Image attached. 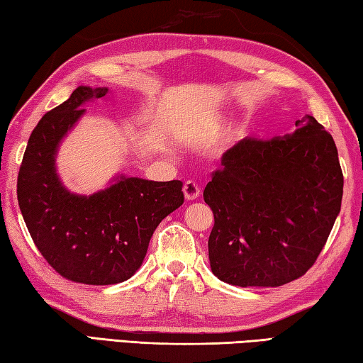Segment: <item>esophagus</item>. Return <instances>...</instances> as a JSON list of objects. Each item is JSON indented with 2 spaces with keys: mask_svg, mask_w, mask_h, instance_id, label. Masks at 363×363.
<instances>
[{
  "mask_svg": "<svg viewBox=\"0 0 363 363\" xmlns=\"http://www.w3.org/2000/svg\"><path fill=\"white\" fill-rule=\"evenodd\" d=\"M184 195H186L187 200H195L200 196V187L195 181H187L184 184Z\"/></svg>",
  "mask_w": 363,
  "mask_h": 363,
  "instance_id": "34e87169",
  "label": "esophagus"
}]
</instances>
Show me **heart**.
<instances>
[{
    "label": "heart",
    "mask_w": 363,
    "mask_h": 363,
    "mask_svg": "<svg viewBox=\"0 0 363 363\" xmlns=\"http://www.w3.org/2000/svg\"><path fill=\"white\" fill-rule=\"evenodd\" d=\"M241 135H242V133H238V136H241Z\"/></svg>",
    "instance_id": "b5f03b06"
}]
</instances>
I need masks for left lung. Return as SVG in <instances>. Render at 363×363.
I'll return each mask as SVG.
<instances>
[{"label":"left lung","instance_id":"left-lung-1","mask_svg":"<svg viewBox=\"0 0 363 363\" xmlns=\"http://www.w3.org/2000/svg\"><path fill=\"white\" fill-rule=\"evenodd\" d=\"M295 133L245 138L222 155L204 187L214 227L213 273L240 287H278L301 278L325 246L342 199L332 135L305 116Z\"/></svg>","mask_w":363,"mask_h":363}]
</instances>
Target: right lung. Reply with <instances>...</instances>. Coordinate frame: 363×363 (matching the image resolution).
Returning <instances> with one entry per match:
<instances>
[{
  "mask_svg": "<svg viewBox=\"0 0 363 363\" xmlns=\"http://www.w3.org/2000/svg\"><path fill=\"white\" fill-rule=\"evenodd\" d=\"M108 89L77 87L31 131L17 177V200L41 255L65 279L89 286L127 281L146 257L155 228L184 203L181 181L118 177L90 196L72 195L55 173L58 143Z\"/></svg>",
  "mask_w": 363,
  "mask_h": 363,
  "instance_id": "right-lung-1",
  "label": "right lung"
}]
</instances>
